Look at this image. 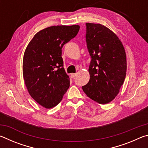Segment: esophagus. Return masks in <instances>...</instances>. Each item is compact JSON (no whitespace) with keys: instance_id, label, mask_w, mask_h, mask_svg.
Masks as SVG:
<instances>
[{"instance_id":"obj_1","label":"esophagus","mask_w":148,"mask_h":148,"mask_svg":"<svg viewBox=\"0 0 148 148\" xmlns=\"http://www.w3.org/2000/svg\"><path fill=\"white\" fill-rule=\"evenodd\" d=\"M76 76V74H71V78H74V77Z\"/></svg>"}]
</instances>
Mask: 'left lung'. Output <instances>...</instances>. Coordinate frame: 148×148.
Masks as SVG:
<instances>
[{"label": "left lung", "mask_w": 148, "mask_h": 148, "mask_svg": "<svg viewBox=\"0 0 148 148\" xmlns=\"http://www.w3.org/2000/svg\"><path fill=\"white\" fill-rule=\"evenodd\" d=\"M86 25L90 79L82 89L92 101L107 104L115 99L124 82L126 53L118 37L107 27L89 23Z\"/></svg>", "instance_id": "8db88e82"}]
</instances>
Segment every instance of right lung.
I'll use <instances>...</instances> for the list:
<instances>
[{"label":"right lung","instance_id":"1","mask_svg":"<svg viewBox=\"0 0 148 148\" xmlns=\"http://www.w3.org/2000/svg\"><path fill=\"white\" fill-rule=\"evenodd\" d=\"M79 25L52 26L34 35L25 49L23 74L32 98L46 108L57 106L70 86L62 48L76 36Z\"/></svg>","mask_w":148,"mask_h":148}]
</instances>
